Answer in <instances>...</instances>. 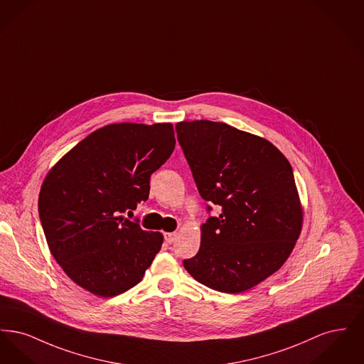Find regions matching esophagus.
Returning a JSON list of instances; mask_svg holds the SVG:
<instances>
[{
    "mask_svg": "<svg viewBox=\"0 0 364 364\" xmlns=\"http://www.w3.org/2000/svg\"><path fill=\"white\" fill-rule=\"evenodd\" d=\"M164 237H165V242H173L176 240V237H177V233L176 232H168V233H164Z\"/></svg>",
    "mask_w": 364,
    "mask_h": 364,
    "instance_id": "1",
    "label": "esophagus"
}]
</instances>
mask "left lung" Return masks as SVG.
<instances>
[{"label": "left lung", "instance_id": "left-lung-1", "mask_svg": "<svg viewBox=\"0 0 364 364\" xmlns=\"http://www.w3.org/2000/svg\"><path fill=\"white\" fill-rule=\"evenodd\" d=\"M176 132L200 196L221 208L200 226V248L183 264L214 291L251 289L277 272L300 236L292 166L269 140L225 122H177Z\"/></svg>", "mask_w": 364, "mask_h": 364}]
</instances>
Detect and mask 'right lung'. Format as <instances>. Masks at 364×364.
Masks as SVG:
<instances>
[{"label":"right lung","mask_w":364,"mask_h":364,"mask_svg":"<svg viewBox=\"0 0 364 364\" xmlns=\"http://www.w3.org/2000/svg\"><path fill=\"white\" fill-rule=\"evenodd\" d=\"M173 125L110 124L45 177L38 211L54 259L79 287L113 297L141 281L164 242L122 217L147 200L150 177L173 153Z\"/></svg>","instance_id":"right-lung-1"}]
</instances>
